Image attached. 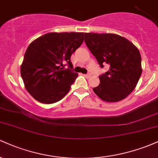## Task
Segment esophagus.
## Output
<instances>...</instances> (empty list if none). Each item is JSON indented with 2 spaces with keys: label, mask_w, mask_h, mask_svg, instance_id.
<instances>
[{
  "label": "esophagus",
  "mask_w": 158,
  "mask_h": 158,
  "mask_svg": "<svg viewBox=\"0 0 158 158\" xmlns=\"http://www.w3.org/2000/svg\"><path fill=\"white\" fill-rule=\"evenodd\" d=\"M84 76L86 78H89V77H90V76H91V74L90 73H88V74H84Z\"/></svg>",
  "instance_id": "esophagus-1"
}]
</instances>
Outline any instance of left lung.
I'll list each match as a JSON object with an SVG mask.
<instances>
[{
    "label": "left lung",
    "mask_w": 158,
    "mask_h": 158,
    "mask_svg": "<svg viewBox=\"0 0 158 158\" xmlns=\"http://www.w3.org/2000/svg\"><path fill=\"white\" fill-rule=\"evenodd\" d=\"M85 42L103 68L109 70L99 76L100 83L94 92L105 102L123 100L135 90L142 73L139 50L126 38L113 33H85Z\"/></svg>",
    "instance_id": "left-lung-1"
}]
</instances>
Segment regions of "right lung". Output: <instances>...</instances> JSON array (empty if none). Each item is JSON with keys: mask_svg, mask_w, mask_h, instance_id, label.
Instances as JSON below:
<instances>
[{"mask_svg": "<svg viewBox=\"0 0 158 158\" xmlns=\"http://www.w3.org/2000/svg\"><path fill=\"white\" fill-rule=\"evenodd\" d=\"M84 32H49L30 43L21 65V75L29 94L39 102L52 104L68 93L78 73L70 56L84 41Z\"/></svg>", "mask_w": 158, "mask_h": 158, "instance_id": "add662e5", "label": "right lung"}]
</instances>
